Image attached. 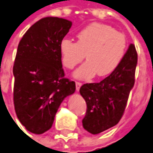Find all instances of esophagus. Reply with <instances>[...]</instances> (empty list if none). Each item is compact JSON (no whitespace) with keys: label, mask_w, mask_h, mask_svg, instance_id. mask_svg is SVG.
I'll use <instances>...</instances> for the list:
<instances>
[{"label":"esophagus","mask_w":153,"mask_h":153,"mask_svg":"<svg viewBox=\"0 0 153 153\" xmlns=\"http://www.w3.org/2000/svg\"><path fill=\"white\" fill-rule=\"evenodd\" d=\"M81 86H82V82H76V91H79Z\"/></svg>","instance_id":"obj_1"}]
</instances>
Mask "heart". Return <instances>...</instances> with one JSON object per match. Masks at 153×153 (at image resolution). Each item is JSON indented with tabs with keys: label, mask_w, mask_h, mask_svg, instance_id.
<instances>
[{
	"label": "heart",
	"mask_w": 153,
	"mask_h": 153,
	"mask_svg": "<svg viewBox=\"0 0 153 153\" xmlns=\"http://www.w3.org/2000/svg\"><path fill=\"white\" fill-rule=\"evenodd\" d=\"M59 50L63 64L71 70L86 57L87 61L75 72L79 79L108 76L117 69L125 56L126 37L113 27L93 23L77 34V42L64 39Z\"/></svg>",
	"instance_id": "1"
}]
</instances>
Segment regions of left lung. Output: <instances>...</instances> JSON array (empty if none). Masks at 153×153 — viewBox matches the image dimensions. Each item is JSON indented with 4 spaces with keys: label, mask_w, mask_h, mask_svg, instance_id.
<instances>
[{
    "label": "left lung",
    "mask_w": 153,
    "mask_h": 153,
    "mask_svg": "<svg viewBox=\"0 0 153 153\" xmlns=\"http://www.w3.org/2000/svg\"><path fill=\"white\" fill-rule=\"evenodd\" d=\"M138 54L131 44L117 69L100 82L85 83L81 96L87 104L82 126L88 133L97 134L118 124L126 107L134 85Z\"/></svg>",
    "instance_id": "obj_1"
}]
</instances>
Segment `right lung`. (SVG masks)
Returning <instances> with one entry per match:
<instances>
[{"mask_svg":"<svg viewBox=\"0 0 153 153\" xmlns=\"http://www.w3.org/2000/svg\"><path fill=\"white\" fill-rule=\"evenodd\" d=\"M71 21L57 17L39 19L23 35L13 67V104L20 123L29 132L44 134L54 121L76 83L65 76L59 45Z\"/></svg>","mask_w":153,"mask_h":153,"instance_id":"right-lung-1","label":"right lung"}]
</instances>
